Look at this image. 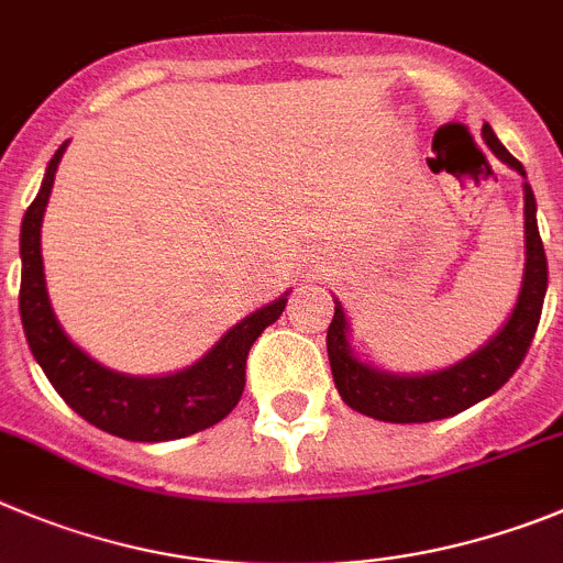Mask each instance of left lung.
<instances>
[{
	"label": "left lung",
	"instance_id": "obj_1",
	"mask_svg": "<svg viewBox=\"0 0 563 563\" xmlns=\"http://www.w3.org/2000/svg\"><path fill=\"white\" fill-rule=\"evenodd\" d=\"M483 139L492 147L494 156L517 169L522 178L525 167L510 156L492 125H483ZM525 276L519 287L517 307L505 321V327L481 345L477 352L468 354L461 363L450 368L432 371V374H388L374 365L363 363L349 345V321L334 301V318L327 332L329 365H332L338 394L352 410L371 416L376 421L390 424H424L457 416L466 407L488 399L508 383L514 371L528 354L533 343L536 327L541 318V303L548 292V256L541 245L539 225H536V198L530 184L525 180Z\"/></svg>",
	"mask_w": 563,
	"mask_h": 563
}]
</instances>
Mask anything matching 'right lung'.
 <instances>
[{
	"instance_id": "right-lung-1",
	"label": "right lung",
	"mask_w": 563,
	"mask_h": 563,
	"mask_svg": "<svg viewBox=\"0 0 563 563\" xmlns=\"http://www.w3.org/2000/svg\"><path fill=\"white\" fill-rule=\"evenodd\" d=\"M66 142L46 167L38 195L22 220V309L30 352L44 368L60 399L102 432L125 441H175L223 421L245 388V360L254 340L278 321L290 292L256 309L231 327L209 352L189 368L167 376H131L91 360L60 329L46 296L44 260H41V220L53 195L55 169Z\"/></svg>"
}]
</instances>
